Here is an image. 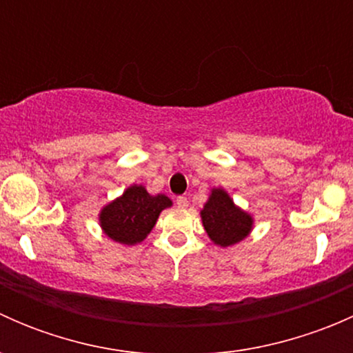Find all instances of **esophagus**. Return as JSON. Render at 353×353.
<instances>
[{"mask_svg": "<svg viewBox=\"0 0 353 353\" xmlns=\"http://www.w3.org/2000/svg\"><path fill=\"white\" fill-rule=\"evenodd\" d=\"M176 205L179 206V208H188V205H190V201H188L186 196H177Z\"/></svg>", "mask_w": 353, "mask_h": 353, "instance_id": "34e87169", "label": "esophagus"}]
</instances>
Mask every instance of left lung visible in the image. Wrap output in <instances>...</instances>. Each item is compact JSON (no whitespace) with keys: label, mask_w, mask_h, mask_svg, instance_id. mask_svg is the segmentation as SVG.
<instances>
[{"label":"left lung","mask_w":353,"mask_h":353,"mask_svg":"<svg viewBox=\"0 0 353 353\" xmlns=\"http://www.w3.org/2000/svg\"><path fill=\"white\" fill-rule=\"evenodd\" d=\"M201 219L210 239L219 245H232L249 234L252 219L234 205L223 190H213L201 210Z\"/></svg>","instance_id":"left-lung-1"}]
</instances>
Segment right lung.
I'll return each instance as SVG.
<instances>
[{
  "label": "right lung",
  "instance_id": "add662e5",
  "mask_svg": "<svg viewBox=\"0 0 353 353\" xmlns=\"http://www.w3.org/2000/svg\"><path fill=\"white\" fill-rule=\"evenodd\" d=\"M170 205V199L163 194L150 196L143 186H131L102 210L101 225L116 243H141L154 229L160 212Z\"/></svg>",
  "mask_w": 353,
  "mask_h": 353
}]
</instances>
